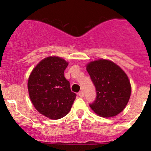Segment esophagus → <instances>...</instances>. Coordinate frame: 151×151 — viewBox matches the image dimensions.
<instances>
[{
    "instance_id": "obj_1",
    "label": "esophagus",
    "mask_w": 151,
    "mask_h": 151,
    "mask_svg": "<svg viewBox=\"0 0 151 151\" xmlns=\"http://www.w3.org/2000/svg\"><path fill=\"white\" fill-rule=\"evenodd\" d=\"M78 95L80 96V97H83V96H84V95H85L84 92H83V91H80V92L78 93Z\"/></svg>"
}]
</instances>
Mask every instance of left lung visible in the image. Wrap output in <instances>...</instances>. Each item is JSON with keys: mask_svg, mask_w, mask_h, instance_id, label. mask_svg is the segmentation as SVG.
Masks as SVG:
<instances>
[{"mask_svg": "<svg viewBox=\"0 0 151 151\" xmlns=\"http://www.w3.org/2000/svg\"><path fill=\"white\" fill-rule=\"evenodd\" d=\"M86 69L96 91L95 101L89 104L94 112L109 118L122 112L132 92L126 73L115 63L104 59L91 62Z\"/></svg>", "mask_w": 151, "mask_h": 151, "instance_id": "8db88e82", "label": "left lung"}]
</instances>
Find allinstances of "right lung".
Wrapping results in <instances>:
<instances>
[{"instance_id":"1","label":"right lung","mask_w":151,"mask_h":151,"mask_svg":"<svg viewBox=\"0 0 151 151\" xmlns=\"http://www.w3.org/2000/svg\"><path fill=\"white\" fill-rule=\"evenodd\" d=\"M68 64L59 57H47L36 65L28 78L29 96L33 106L50 119L66 116L77 96L64 77Z\"/></svg>"}]
</instances>
